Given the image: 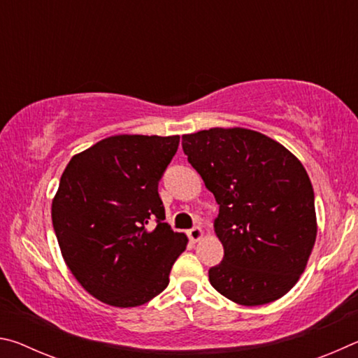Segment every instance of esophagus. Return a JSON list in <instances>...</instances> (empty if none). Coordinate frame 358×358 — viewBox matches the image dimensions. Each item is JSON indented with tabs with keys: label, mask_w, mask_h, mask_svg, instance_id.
I'll list each match as a JSON object with an SVG mask.
<instances>
[{
	"label": "esophagus",
	"mask_w": 358,
	"mask_h": 358,
	"mask_svg": "<svg viewBox=\"0 0 358 358\" xmlns=\"http://www.w3.org/2000/svg\"><path fill=\"white\" fill-rule=\"evenodd\" d=\"M203 229L202 227H192L191 230H187V237H189L191 241H199L201 238H203Z\"/></svg>",
	"instance_id": "34e87169"
}]
</instances>
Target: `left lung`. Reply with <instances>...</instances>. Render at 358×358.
Instances as JSON below:
<instances>
[{
  "instance_id": "8db88e82",
  "label": "left lung",
  "mask_w": 358,
  "mask_h": 358,
  "mask_svg": "<svg viewBox=\"0 0 358 358\" xmlns=\"http://www.w3.org/2000/svg\"><path fill=\"white\" fill-rule=\"evenodd\" d=\"M189 164L213 192L222 262L210 284L238 305L275 301L305 271L316 243L311 180L280 142L245 128H211L181 137Z\"/></svg>"
}]
</instances>
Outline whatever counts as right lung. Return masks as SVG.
Instances as JSON below:
<instances>
[{
  "instance_id": "add662e5",
  "label": "right lung",
  "mask_w": 358,
  "mask_h": 358,
  "mask_svg": "<svg viewBox=\"0 0 358 358\" xmlns=\"http://www.w3.org/2000/svg\"><path fill=\"white\" fill-rule=\"evenodd\" d=\"M178 143L180 136H112L64 169L52 201L53 229L71 273L102 303L132 308L155 299L186 250L187 237L164 222L157 194Z\"/></svg>"
}]
</instances>
